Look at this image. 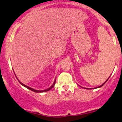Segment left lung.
I'll return each mask as SVG.
<instances>
[{
    "label": "left lung",
    "mask_w": 122,
    "mask_h": 122,
    "mask_svg": "<svg viewBox=\"0 0 122 122\" xmlns=\"http://www.w3.org/2000/svg\"><path fill=\"white\" fill-rule=\"evenodd\" d=\"M108 79H109V78H108ZM108 79H107V80H106V81H107V80H108ZM106 82H105V83H103V84H102V85H101V86H99V87H102V86H103V85H104V84H105V83H106ZM98 87H97V88H98Z\"/></svg>",
    "instance_id": "8db88e82"
}]
</instances>
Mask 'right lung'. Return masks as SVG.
<instances>
[{
	"label": "right lung",
	"mask_w": 122,
	"mask_h": 122,
	"mask_svg": "<svg viewBox=\"0 0 122 122\" xmlns=\"http://www.w3.org/2000/svg\"><path fill=\"white\" fill-rule=\"evenodd\" d=\"M18 81H19V80H18ZM19 83H20V84H21L22 85V86H24V87H26L27 88H28V89H29V90H31V91H33V92H36V93H41V92H48V91H49V90H51V88H52V87H54V85H55V81H54V84H52V86H51V87H50V88H48V89H46V90H41V91H39V90H35V89H33V88H30V87H28V86H26V85L23 84V83H22L21 82H20V81H19Z\"/></svg>",
	"instance_id": "1"
}]
</instances>
